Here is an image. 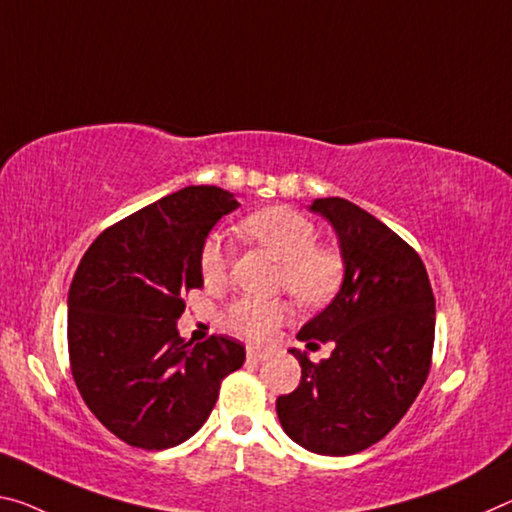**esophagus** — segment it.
Here are the masks:
<instances>
[{
    "instance_id": "esophagus-1",
    "label": "esophagus",
    "mask_w": 512,
    "mask_h": 512,
    "mask_svg": "<svg viewBox=\"0 0 512 512\" xmlns=\"http://www.w3.org/2000/svg\"><path fill=\"white\" fill-rule=\"evenodd\" d=\"M246 355H248V360H255V362H259V360H266V358H269L271 351H264V348H255V346H248Z\"/></svg>"
}]
</instances>
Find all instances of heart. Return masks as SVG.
Wrapping results in <instances>:
<instances>
[{"instance_id": "1", "label": "heart", "mask_w": 512, "mask_h": 512, "mask_svg": "<svg viewBox=\"0 0 512 512\" xmlns=\"http://www.w3.org/2000/svg\"><path fill=\"white\" fill-rule=\"evenodd\" d=\"M241 234L269 250L282 262L280 285L300 303L326 300L337 287V257L316 243L310 218L289 207H266L241 223ZM200 275L207 287H221L227 278V250L221 237H209L200 250ZM285 319V305L278 300L241 298L227 307L223 326L250 342H264Z\"/></svg>"}]
</instances>
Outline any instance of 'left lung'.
Here are the masks:
<instances>
[{
    "label": "left lung",
    "instance_id": "1",
    "mask_svg": "<svg viewBox=\"0 0 512 512\" xmlns=\"http://www.w3.org/2000/svg\"><path fill=\"white\" fill-rule=\"evenodd\" d=\"M307 209L335 230L344 275L298 339L335 348L321 364L291 348L303 376L294 392L275 401V410L303 449L351 456L383 440L424 387L435 298L421 257L376 216L344 198H316Z\"/></svg>",
    "mask_w": 512,
    "mask_h": 512
}]
</instances>
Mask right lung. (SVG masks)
I'll return each instance as SVG.
<instances>
[{
	"label": "right lung",
	"instance_id": "obj_1",
	"mask_svg": "<svg viewBox=\"0 0 512 512\" xmlns=\"http://www.w3.org/2000/svg\"><path fill=\"white\" fill-rule=\"evenodd\" d=\"M239 198L184 186L97 237L68 291L72 376L88 410L120 440L159 451L200 431L221 380L246 360L237 339L186 342L182 294L202 287L200 250Z\"/></svg>",
	"mask_w": 512,
	"mask_h": 512
}]
</instances>
